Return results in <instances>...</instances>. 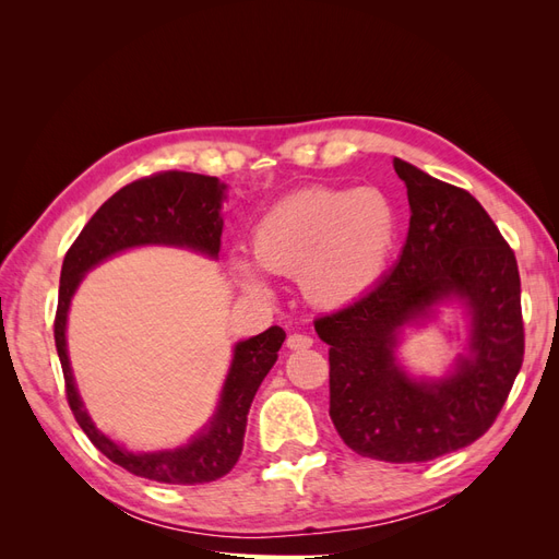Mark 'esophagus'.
I'll return each mask as SVG.
<instances>
[{"instance_id":"obj_1","label":"esophagus","mask_w":559,"mask_h":559,"mask_svg":"<svg viewBox=\"0 0 559 559\" xmlns=\"http://www.w3.org/2000/svg\"><path fill=\"white\" fill-rule=\"evenodd\" d=\"M312 345V337L306 333H292L286 337V347L289 349H308Z\"/></svg>"}]
</instances>
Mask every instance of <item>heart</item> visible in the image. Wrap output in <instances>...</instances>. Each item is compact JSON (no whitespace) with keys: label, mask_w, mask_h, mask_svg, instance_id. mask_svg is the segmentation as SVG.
<instances>
[{"label":"heart","mask_w":559,"mask_h":559,"mask_svg":"<svg viewBox=\"0 0 559 559\" xmlns=\"http://www.w3.org/2000/svg\"><path fill=\"white\" fill-rule=\"evenodd\" d=\"M399 235L396 210L378 189H306L280 200L253 228L251 249L270 273L300 277L319 306H347L384 275ZM249 289L263 280L240 265Z\"/></svg>","instance_id":"1"}]
</instances>
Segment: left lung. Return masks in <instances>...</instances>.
Listing matches in <instances>:
<instances>
[{
    "instance_id": "8db88e82",
    "label": "left lung",
    "mask_w": 559,
    "mask_h": 559,
    "mask_svg": "<svg viewBox=\"0 0 559 559\" xmlns=\"http://www.w3.org/2000/svg\"><path fill=\"white\" fill-rule=\"evenodd\" d=\"M394 170L411 202L399 263L314 329L331 345L329 415L345 445L408 464L466 448L495 425L522 368L524 321L515 253L480 202L401 158ZM448 295L472 308V359L445 381L415 383L393 364L395 333Z\"/></svg>"
}]
</instances>
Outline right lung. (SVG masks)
<instances>
[{
	"label": "right lung",
	"mask_w": 559,
	"mask_h": 559,
	"mask_svg": "<svg viewBox=\"0 0 559 559\" xmlns=\"http://www.w3.org/2000/svg\"><path fill=\"white\" fill-rule=\"evenodd\" d=\"M224 189L226 186L218 183L216 177L179 170L156 173L132 181L114 193L91 216V222L83 226L62 261L53 335L62 364L67 403H70L83 433L107 460L134 473V476L156 483L202 485L224 478L235 466L242 454L249 405L267 370L277 361V352L286 333L280 326H270L267 331L235 345L224 394L205 433H200L195 441L179 450L132 454L109 441L105 433H99L93 427L88 413L83 411L70 359H67V310H70V300L81 277L99 261L128 247L177 245L216 257L222 249L224 222L218 210H222Z\"/></svg>",
	"instance_id": "right-lung-1"
}]
</instances>
